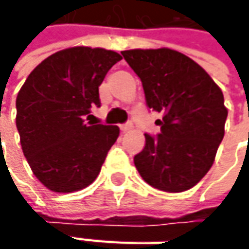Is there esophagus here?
<instances>
[{"label":"esophagus","mask_w":249,"mask_h":249,"mask_svg":"<svg viewBox=\"0 0 249 249\" xmlns=\"http://www.w3.org/2000/svg\"><path fill=\"white\" fill-rule=\"evenodd\" d=\"M133 129V124L127 122V123H124V124H120V131L122 133H126V131H129V130Z\"/></svg>","instance_id":"obj_1"}]
</instances>
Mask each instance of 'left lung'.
Masks as SVG:
<instances>
[{
  "instance_id": "8db88e82",
  "label": "left lung",
  "mask_w": 249,
  "mask_h": 249,
  "mask_svg": "<svg viewBox=\"0 0 249 249\" xmlns=\"http://www.w3.org/2000/svg\"><path fill=\"white\" fill-rule=\"evenodd\" d=\"M122 55L142 83L148 108L162 113L160 133L145 134L134 165L149 186L166 193L190 190L213 165L225 136L223 92L198 63L175 50Z\"/></svg>"
}]
</instances>
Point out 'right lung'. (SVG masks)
<instances>
[{"mask_svg":"<svg viewBox=\"0 0 249 249\" xmlns=\"http://www.w3.org/2000/svg\"><path fill=\"white\" fill-rule=\"evenodd\" d=\"M120 59L104 48H66L37 65L18 92L16 127L24 157L53 193L90 186L119 137L118 126L84 118L101 105L98 87Z\"/></svg>","mask_w":249,"mask_h":249,"instance_id":"obj_1","label":"right lung"}]
</instances>
